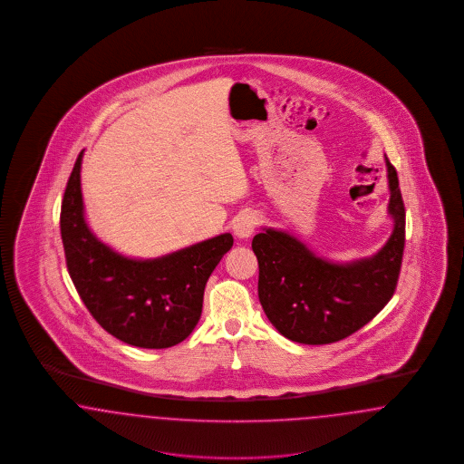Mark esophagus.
<instances>
[{"instance_id": "1", "label": "esophagus", "mask_w": 464, "mask_h": 464, "mask_svg": "<svg viewBox=\"0 0 464 464\" xmlns=\"http://www.w3.org/2000/svg\"><path fill=\"white\" fill-rule=\"evenodd\" d=\"M257 224H259V218L254 212H243L235 219L233 231L238 238H248L256 231Z\"/></svg>"}]
</instances>
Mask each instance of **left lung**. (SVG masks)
<instances>
[{
    "mask_svg": "<svg viewBox=\"0 0 464 464\" xmlns=\"http://www.w3.org/2000/svg\"><path fill=\"white\" fill-rule=\"evenodd\" d=\"M387 164L393 231L366 259L336 264L295 237L264 227L252 240L259 260V300L279 334L305 345L347 338L378 314L395 292L406 241V208L395 167Z\"/></svg>",
    "mask_w": 464,
    "mask_h": 464,
    "instance_id": "1",
    "label": "left lung"
}]
</instances>
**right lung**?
Wrapping results in <instances>:
<instances>
[{
	"label": "right lung",
	"mask_w": 464,
	"mask_h": 464,
	"mask_svg": "<svg viewBox=\"0 0 464 464\" xmlns=\"http://www.w3.org/2000/svg\"><path fill=\"white\" fill-rule=\"evenodd\" d=\"M82 151L62 200L60 231L75 290L98 324L141 349L183 342L202 315L207 279L233 246L224 233L157 259H128L92 233L81 193Z\"/></svg>",
	"instance_id": "obj_1"
}]
</instances>
